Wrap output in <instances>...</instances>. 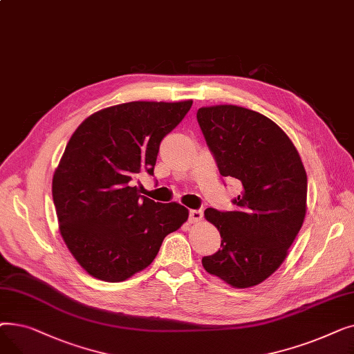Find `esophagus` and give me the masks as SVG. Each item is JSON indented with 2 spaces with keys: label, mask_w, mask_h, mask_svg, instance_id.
<instances>
[{
  "label": "esophagus",
  "mask_w": 354,
  "mask_h": 354,
  "mask_svg": "<svg viewBox=\"0 0 354 354\" xmlns=\"http://www.w3.org/2000/svg\"><path fill=\"white\" fill-rule=\"evenodd\" d=\"M202 216H203V212L201 209H191L189 211V221L191 222H199V221H202Z\"/></svg>",
  "instance_id": "esophagus-1"
}]
</instances>
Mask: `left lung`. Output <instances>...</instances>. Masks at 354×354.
<instances>
[{
    "label": "left lung",
    "instance_id": "8db88e82",
    "mask_svg": "<svg viewBox=\"0 0 354 354\" xmlns=\"http://www.w3.org/2000/svg\"><path fill=\"white\" fill-rule=\"evenodd\" d=\"M219 174L243 183L235 211L208 208L221 248L202 258L209 274L232 287L263 283L287 257L306 216L307 175L299 152L271 119L221 104L196 111Z\"/></svg>",
    "mask_w": 354,
    "mask_h": 354
}]
</instances>
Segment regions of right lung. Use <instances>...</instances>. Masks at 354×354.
Segmentation results:
<instances>
[{
  "mask_svg": "<svg viewBox=\"0 0 354 354\" xmlns=\"http://www.w3.org/2000/svg\"><path fill=\"white\" fill-rule=\"evenodd\" d=\"M192 100L130 102L87 118L70 138L53 176L60 232L76 261L95 278L119 283L145 270L188 209L140 195L133 179L153 175L162 139Z\"/></svg>",
  "mask_w": 354,
  "mask_h": 354,
  "instance_id": "right-lung-1",
  "label": "right lung"
}]
</instances>
